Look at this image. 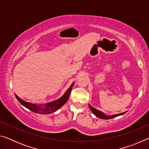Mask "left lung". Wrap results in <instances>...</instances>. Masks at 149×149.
Wrapping results in <instances>:
<instances>
[{
    "label": "left lung",
    "instance_id": "8db88e82",
    "mask_svg": "<svg viewBox=\"0 0 149 149\" xmlns=\"http://www.w3.org/2000/svg\"><path fill=\"white\" fill-rule=\"evenodd\" d=\"M89 108H91V111L93 112V114H94L96 116H97L98 118H101V119H104V120L112 119V118L117 117V116H118L122 115V114H125V112H123V113H121V114L113 115V116H106L104 114H103V113L100 112V111L95 109V108H93L91 106L89 105Z\"/></svg>",
    "mask_w": 149,
    "mask_h": 149
}]
</instances>
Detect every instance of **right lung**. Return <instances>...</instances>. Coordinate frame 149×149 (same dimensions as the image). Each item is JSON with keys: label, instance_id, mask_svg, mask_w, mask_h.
Listing matches in <instances>:
<instances>
[{"label": "right lung", "instance_id": "obj_1", "mask_svg": "<svg viewBox=\"0 0 149 149\" xmlns=\"http://www.w3.org/2000/svg\"><path fill=\"white\" fill-rule=\"evenodd\" d=\"M74 84V83H73L71 86L70 87L69 89H68L67 91L65 92V94L63 95L61 98L54 100L53 102H49V104H45L44 108L38 107V106H37L36 104H32V103H29V102L24 101V100L19 99L16 95H16V99L18 100V101L21 103L22 105L24 106L26 108H28L29 110H31L32 112L37 113V114H50V113L52 112H54L57 110H58L60 107H62V106L67 102L68 99H69V97L70 95V93H71V91Z\"/></svg>", "mask_w": 149, "mask_h": 149}]
</instances>
